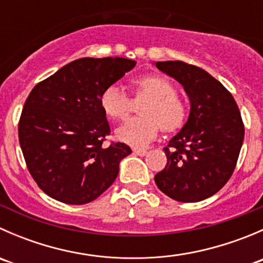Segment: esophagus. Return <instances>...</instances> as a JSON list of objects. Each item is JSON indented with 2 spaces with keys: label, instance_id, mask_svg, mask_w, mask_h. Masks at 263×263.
Segmentation results:
<instances>
[{
  "label": "esophagus",
  "instance_id": "esophagus-1",
  "mask_svg": "<svg viewBox=\"0 0 263 263\" xmlns=\"http://www.w3.org/2000/svg\"><path fill=\"white\" fill-rule=\"evenodd\" d=\"M134 154L139 156H145L147 155V150H144V148H134Z\"/></svg>",
  "mask_w": 263,
  "mask_h": 263
}]
</instances>
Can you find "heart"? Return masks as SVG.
<instances>
[{
    "label": "heart",
    "mask_w": 263,
    "mask_h": 263,
    "mask_svg": "<svg viewBox=\"0 0 263 263\" xmlns=\"http://www.w3.org/2000/svg\"><path fill=\"white\" fill-rule=\"evenodd\" d=\"M137 98H147L141 115L124 122L116 135L122 142L144 147L158 137L160 128L166 134L179 131L188 117L187 105L177 95V86L160 75H147L134 81ZM100 105L108 117L123 119L131 110V100L118 85H109L100 95Z\"/></svg>",
    "instance_id": "1"
}]
</instances>
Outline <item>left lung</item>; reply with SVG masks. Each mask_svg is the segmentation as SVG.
<instances>
[{
  "instance_id": "obj_1",
  "label": "left lung",
  "mask_w": 263,
  "mask_h": 263,
  "mask_svg": "<svg viewBox=\"0 0 263 263\" xmlns=\"http://www.w3.org/2000/svg\"><path fill=\"white\" fill-rule=\"evenodd\" d=\"M155 66L182 85L191 103L187 122L164 148L168 163L155 183L173 200L198 202L232 177L245 139L242 116L233 95L202 68L182 61Z\"/></svg>"
}]
</instances>
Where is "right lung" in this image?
<instances>
[{"label": "right lung", "instance_id": "right-lung-1", "mask_svg": "<svg viewBox=\"0 0 263 263\" xmlns=\"http://www.w3.org/2000/svg\"><path fill=\"white\" fill-rule=\"evenodd\" d=\"M136 66L122 57L72 61L34 86L18 122L26 166L44 193L70 205L99 197L132 153L123 142H103L110 127L100 95Z\"/></svg>", "mask_w": 263, "mask_h": 263}]
</instances>
